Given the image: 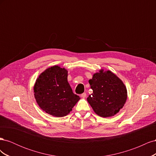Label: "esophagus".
Wrapping results in <instances>:
<instances>
[{
  "label": "esophagus",
  "mask_w": 156,
  "mask_h": 156,
  "mask_svg": "<svg viewBox=\"0 0 156 156\" xmlns=\"http://www.w3.org/2000/svg\"><path fill=\"white\" fill-rule=\"evenodd\" d=\"M81 98H86V96H87V94L86 93H83L81 95Z\"/></svg>",
  "instance_id": "34e87169"
}]
</instances>
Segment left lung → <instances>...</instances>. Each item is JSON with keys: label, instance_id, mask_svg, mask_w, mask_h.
Returning <instances> with one entry per match:
<instances>
[{"label": "left lung", "instance_id": "left-lung-1", "mask_svg": "<svg viewBox=\"0 0 156 156\" xmlns=\"http://www.w3.org/2000/svg\"><path fill=\"white\" fill-rule=\"evenodd\" d=\"M88 82L93 93L87 98V101L98 115L112 116L124 107L127 100L126 87L111 71L103 72L100 70Z\"/></svg>", "mask_w": 156, "mask_h": 156}]
</instances>
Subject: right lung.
<instances>
[{
	"label": "right lung",
	"mask_w": 156,
	"mask_h": 156,
	"mask_svg": "<svg viewBox=\"0 0 156 156\" xmlns=\"http://www.w3.org/2000/svg\"><path fill=\"white\" fill-rule=\"evenodd\" d=\"M34 92L41 109L56 117L66 116L80 100L68 82V71L58 66L49 68L40 75Z\"/></svg>",
	"instance_id": "1"
}]
</instances>
